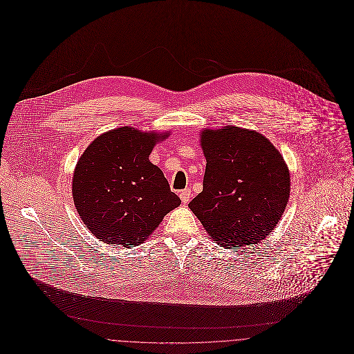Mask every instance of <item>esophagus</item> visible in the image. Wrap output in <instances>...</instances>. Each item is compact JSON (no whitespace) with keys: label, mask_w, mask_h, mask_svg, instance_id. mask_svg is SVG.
Segmentation results:
<instances>
[{"label":"esophagus","mask_w":354,"mask_h":354,"mask_svg":"<svg viewBox=\"0 0 354 354\" xmlns=\"http://www.w3.org/2000/svg\"><path fill=\"white\" fill-rule=\"evenodd\" d=\"M191 189H184V191H181L180 192V199H181V202L184 203V204H187V203L191 201Z\"/></svg>","instance_id":"obj_1"}]
</instances>
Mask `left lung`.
<instances>
[{
	"mask_svg": "<svg viewBox=\"0 0 354 354\" xmlns=\"http://www.w3.org/2000/svg\"><path fill=\"white\" fill-rule=\"evenodd\" d=\"M203 191L189 203L209 237L227 250L264 240L290 195L289 169L260 133L239 127L204 129Z\"/></svg>",
	"mask_w": 354,
	"mask_h": 354,
	"instance_id": "obj_1",
	"label": "left lung"
}]
</instances>
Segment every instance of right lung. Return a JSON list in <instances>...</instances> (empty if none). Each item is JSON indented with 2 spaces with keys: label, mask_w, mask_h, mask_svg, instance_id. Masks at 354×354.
Returning <instances> with one entry per match:
<instances>
[{
  "label": "right lung",
  "mask_w": 354,
  "mask_h": 354,
  "mask_svg": "<svg viewBox=\"0 0 354 354\" xmlns=\"http://www.w3.org/2000/svg\"><path fill=\"white\" fill-rule=\"evenodd\" d=\"M167 136L122 127L98 136L80 156L73 202L84 225L103 243L136 247L180 205L162 170L149 160L153 146Z\"/></svg>",
  "instance_id": "right-lung-1"
}]
</instances>
